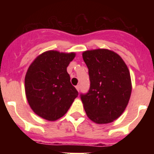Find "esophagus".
<instances>
[{
	"label": "esophagus",
	"instance_id": "34e87169",
	"mask_svg": "<svg viewBox=\"0 0 154 154\" xmlns=\"http://www.w3.org/2000/svg\"><path fill=\"white\" fill-rule=\"evenodd\" d=\"M75 88H76V89H77V90H78L79 92V90H80V85H77L75 86Z\"/></svg>",
	"mask_w": 154,
	"mask_h": 154
}]
</instances>
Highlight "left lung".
Segmentation results:
<instances>
[{
	"mask_svg": "<svg viewBox=\"0 0 154 154\" xmlns=\"http://www.w3.org/2000/svg\"><path fill=\"white\" fill-rule=\"evenodd\" d=\"M90 87L80 98L88 117L99 124L113 122L123 113L132 91L129 69L120 56L107 49L84 51Z\"/></svg>",
	"mask_w": 154,
	"mask_h": 154,
	"instance_id": "8db88e82",
	"label": "left lung"
}]
</instances>
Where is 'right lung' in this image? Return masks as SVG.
Returning a JSON list of instances; mask_svg holds the SVG:
<instances>
[{
  "instance_id": "add662e5",
  "label": "right lung",
  "mask_w": 154,
  "mask_h": 154,
  "mask_svg": "<svg viewBox=\"0 0 154 154\" xmlns=\"http://www.w3.org/2000/svg\"><path fill=\"white\" fill-rule=\"evenodd\" d=\"M75 54L48 51L37 57L25 75V93L30 106L42 118L54 121L63 116L78 91L71 84L67 67Z\"/></svg>"
}]
</instances>
